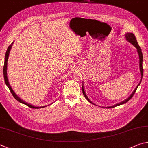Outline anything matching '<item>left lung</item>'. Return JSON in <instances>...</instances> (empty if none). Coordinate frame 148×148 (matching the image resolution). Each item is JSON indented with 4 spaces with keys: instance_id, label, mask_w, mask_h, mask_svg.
<instances>
[{
    "instance_id": "left-lung-1",
    "label": "left lung",
    "mask_w": 148,
    "mask_h": 148,
    "mask_svg": "<svg viewBox=\"0 0 148 148\" xmlns=\"http://www.w3.org/2000/svg\"><path fill=\"white\" fill-rule=\"evenodd\" d=\"M125 39L126 40L128 41V42L131 43L132 45H134V47H135L136 49H137V53H138V57H139V68H140V74H141V79H140V81L139 83L138 84V85H137L136 87L135 88V89L134 90V91L132 92V94L130 95V96H129L128 98H127L126 99H125L124 101H121L120 103H117V104H116L114 105H112V106H110V107H105V108H114L116 107V106H119V105H123L124 104V103H125L128 101L130 100L132 97H133V95L134 94V93L136 92V90H137V88H138L139 86V85L141 83V81L142 80V77H143V67H142V62H143V55H142V50H141V48L138 45V42H137L136 41V37L135 36H134V34L131 33V32H127L125 34ZM82 93H83V95L85 97V98L88 101V102L91 103L93 105H95V103H94L93 102H92L91 101H90L89 99V98L88 97V96L86 94V92H85L84 91V82H82ZM100 107V106H99Z\"/></svg>"
}]
</instances>
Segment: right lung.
<instances>
[{"label":"right lung","instance_id":"right-lung-1","mask_svg":"<svg viewBox=\"0 0 148 148\" xmlns=\"http://www.w3.org/2000/svg\"><path fill=\"white\" fill-rule=\"evenodd\" d=\"M13 43H14V41L12 43L11 45H10L8 47V49L6 51V54H5V58H4V67H3V74H4V81H5V83H6V86L8 87L9 90H10V92L13 95V96L14 97V98L16 100H17L18 101L20 102L21 103H23V104L26 105L28 106V107H30V108H43V107H47V105H45V106H42V107H37V106H34L32 104H30V103L25 102V101H23V99H21V98L18 96V95L15 94L14 92V90H13L12 88L10 86V84L9 83V81H8V76H7V67H8V58H9V54L10 53V51H11V49H12V47ZM51 105V104H50Z\"/></svg>","mask_w":148,"mask_h":148}]
</instances>
